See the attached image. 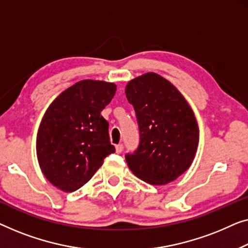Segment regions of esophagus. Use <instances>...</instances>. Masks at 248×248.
Masks as SVG:
<instances>
[{
  "mask_svg": "<svg viewBox=\"0 0 248 248\" xmlns=\"http://www.w3.org/2000/svg\"><path fill=\"white\" fill-rule=\"evenodd\" d=\"M116 151H117L118 154H120V153H123V151H124V145H123V144L117 145V146H116Z\"/></svg>",
  "mask_w": 248,
  "mask_h": 248,
  "instance_id": "34e87169",
  "label": "esophagus"
}]
</instances>
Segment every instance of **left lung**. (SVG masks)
Here are the masks:
<instances>
[{
  "label": "left lung",
  "instance_id": "obj_1",
  "mask_svg": "<svg viewBox=\"0 0 248 248\" xmlns=\"http://www.w3.org/2000/svg\"><path fill=\"white\" fill-rule=\"evenodd\" d=\"M125 95L139 128L137 149L125 154L129 169L154 186L172 182L189 169L197 151L193 111L179 90L156 73L129 82Z\"/></svg>",
  "mask_w": 248,
  "mask_h": 248
}]
</instances>
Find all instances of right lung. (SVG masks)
Instances as JSON below:
<instances>
[{
    "mask_svg": "<svg viewBox=\"0 0 248 248\" xmlns=\"http://www.w3.org/2000/svg\"><path fill=\"white\" fill-rule=\"evenodd\" d=\"M113 83L84 79L53 101L37 134V156L41 170L55 186L73 192L89 182L108 155L109 123L101 111L116 94Z\"/></svg>",
    "mask_w": 248,
    "mask_h": 248,
    "instance_id": "obj_1",
    "label": "right lung"
}]
</instances>
